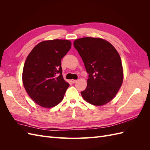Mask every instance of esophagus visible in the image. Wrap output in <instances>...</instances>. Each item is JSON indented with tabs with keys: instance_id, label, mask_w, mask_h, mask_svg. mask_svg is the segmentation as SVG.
Returning <instances> with one entry per match:
<instances>
[{
	"instance_id": "1",
	"label": "esophagus",
	"mask_w": 150,
	"mask_h": 150,
	"mask_svg": "<svg viewBox=\"0 0 150 150\" xmlns=\"http://www.w3.org/2000/svg\"><path fill=\"white\" fill-rule=\"evenodd\" d=\"M71 82H72V83H76L77 82V80H75V79H72V80H71Z\"/></svg>"
}]
</instances>
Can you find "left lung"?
Masks as SVG:
<instances>
[{
	"label": "left lung",
	"mask_w": 150,
	"mask_h": 150,
	"mask_svg": "<svg viewBox=\"0 0 150 150\" xmlns=\"http://www.w3.org/2000/svg\"><path fill=\"white\" fill-rule=\"evenodd\" d=\"M74 46L89 74L87 87L81 92L83 98L94 106H103L110 102L123 81L119 53L110 42L99 38L76 39Z\"/></svg>",
	"instance_id": "1"
}]
</instances>
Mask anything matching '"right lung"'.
<instances>
[{
    "label": "right lung",
    "mask_w": 150,
    "mask_h": 150,
    "mask_svg": "<svg viewBox=\"0 0 150 150\" xmlns=\"http://www.w3.org/2000/svg\"><path fill=\"white\" fill-rule=\"evenodd\" d=\"M71 47L69 40H44L27 57L22 83L30 98L40 106L54 107L64 98L69 84L62 75L61 59Z\"/></svg>",
    "instance_id": "right-lung-1"
}]
</instances>
